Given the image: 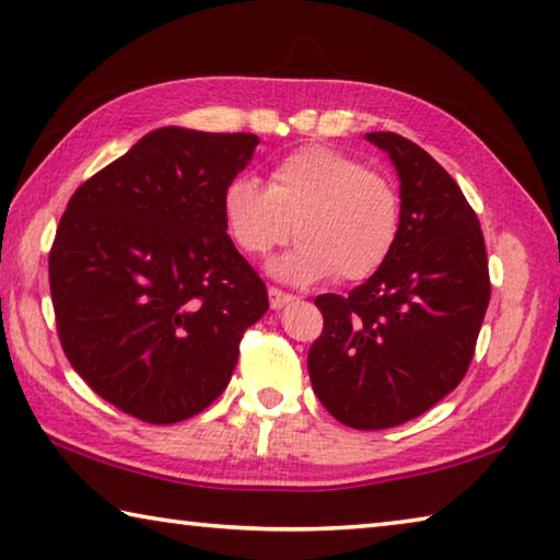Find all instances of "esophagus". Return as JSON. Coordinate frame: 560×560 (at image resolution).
Wrapping results in <instances>:
<instances>
[{
  "mask_svg": "<svg viewBox=\"0 0 560 560\" xmlns=\"http://www.w3.org/2000/svg\"><path fill=\"white\" fill-rule=\"evenodd\" d=\"M289 301H293L291 293L281 291V289H277V287L269 289V303H271V308H283Z\"/></svg>",
  "mask_w": 560,
  "mask_h": 560,
  "instance_id": "34e87169",
  "label": "esophagus"
}]
</instances>
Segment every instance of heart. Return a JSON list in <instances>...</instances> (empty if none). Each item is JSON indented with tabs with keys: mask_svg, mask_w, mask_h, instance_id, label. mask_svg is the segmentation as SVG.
Wrapping results in <instances>:
<instances>
[{
	"mask_svg": "<svg viewBox=\"0 0 560 560\" xmlns=\"http://www.w3.org/2000/svg\"><path fill=\"white\" fill-rule=\"evenodd\" d=\"M222 222L249 257H264L293 234L301 244L273 264L283 281L336 273L360 281L383 267L400 236L397 187L377 170L326 145H303L271 167L267 187L236 175L222 187Z\"/></svg>",
	"mask_w": 560,
	"mask_h": 560,
	"instance_id": "b5f03b06",
	"label": "heart"
}]
</instances>
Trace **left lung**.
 Instances as JSON below:
<instances>
[{
    "mask_svg": "<svg viewBox=\"0 0 560 560\" xmlns=\"http://www.w3.org/2000/svg\"><path fill=\"white\" fill-rule=\"evenodd\" d=\"M365 138L400 175V236L348 296H316L324 330L308 375L338 422L385 430L428 412L467 375L491 281L477 212L447 170L397 132Z\"/></svg>",
    "mask_w": 560,
    "mask_h": 560,
    "instance_id": "1",
    "label": "left lung"
}]
</instances>
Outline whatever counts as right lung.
I'll return each mask as SVG.
<instances>
[{"label": "right lung", "mask_w": 560, "mask_h": 560, "mask_svg": "<svg viewBox=\"0 0 560 560\" xmlns=\"http://www.w3.org/2000/svg\"><path fill=\"white\" fill-rule=\"evenodd\" d=\"M252 132L160 128L71 195L49 252L56 334L103 400L148 424L200 415L230 385L269 296L222 222Z\"/></svg>", "instance_id": "1"}]
</instances>
